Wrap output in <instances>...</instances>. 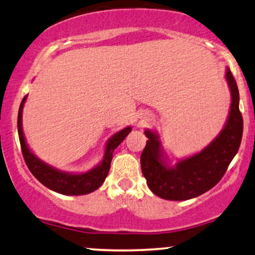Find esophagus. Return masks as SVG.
Returning a JSON list of instances; mask_svg holds the SVG:
<instances>
[{"mask_svg":"<svg viewBox=\"0 0 255 255\" xmlns=\"http://www.w3.org/2000/svg\"><path fill=\"white\" fill-rule=\"evenodd\" d=\"M150 115H148V113H146V115H144L143 116V119H144V121H149V119H150Z\"/></svg>","mask_w":255,"mask_h":255,"instance_id":"1","label":"esophagus"}]
</instances>
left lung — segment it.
<instances>
[{
  "label": "left lung",
  "instance_id": "obj_1",
  "mask_svg": "<svg viewBox=\"0 0 255 255\" xmlns=\"http://www.w3.org/2000/svg\"><path fill=\"white\" fill-rule=\"evenodd\" d=\"M226 80L232 97L228 119L216 138L202 151L170 166L158 133L149 128L144 131L148 140L140 155V168L151 192L160 198L187 200L211 190L222 179L240 148L244 121L239 110L238 85L229 68Z\"/></svg>",
  "mask_w": 255,
  "mask_h": 255
}]
</instances>
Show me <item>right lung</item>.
Masks as SVG:
<instances>
[{
    "mask_svg": "<svg viewBox=\"0 0 255 255\" xmlns=\"http://www.w3.org/2000/svg\"><path fill=\"white\" fill-rule=\"evenodd\" d=\"M26 99L27 95L22 99V103L20 104L19 115H17V132H19V139L23 158H25V162L32 174L44 186L55 191V192L65 194V196H81V194H88L93 191L98 190L103 185L107 174H109L113 151L125 139V137L131 132L132 128L128 127L113 134L107 140L101 162L93 167L92 169H89L88 172H62V170L45 163L44 161L35 156L27 145L25 134H23L22 131V110L23 105L26 103Z\"/></svg>",
    "mask_w": 255,
    "mask_h": 255,
    "instance_id": "1",
    "label": "right lung"
}]
</instances>
